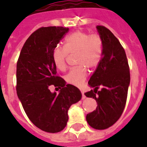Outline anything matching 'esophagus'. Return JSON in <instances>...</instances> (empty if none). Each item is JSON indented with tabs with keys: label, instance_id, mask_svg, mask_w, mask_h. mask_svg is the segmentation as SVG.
I'll list each match as a JSON object with an SVG mask.
<instances>
[{
	"label": "esophagus",
	"instance_id": "obj_1",
	"mask_svg": "<svg viewBox=\"0 0 147 147\" xmlns=\"http://www.w3.org/2000/svg\"><path fill=\"white\" fill-rule=\"evenodd\" d=\"M81 92H82V99H85L86 97H85V94H84V91H82V90H81Z\"/></svg>",
	"mask_w": 147,
	"mask_h": 147
}]
</instances>
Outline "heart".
I'll list each match as a JSON object with an SVG mask.
<instances>
[{"label": "heart", "instance_id": "1", "mask_svg": "<svg viewBox=\"0 0 147 147\" xmlns=\"http://www.w3.org/2000/svg\"><path fill=\"white\" fill-rule=\"evenodd\" d=\"M76 53V64L80 65L71 69L65 76V81L70 85L82 86L87 78V68L93 69L100 63L103 55V41L98 34H89L76 31L67 36L64 47H56L53 51L54 64L59 70L66 69L69 54Z\"/></svg>", "mask_w": 147, "mask_h": 147}]
</instances>
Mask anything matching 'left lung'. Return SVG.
I'll list each match as a JSON object with an SVG mask.
<instances>
[{
  "instance_id": "obj_1",
  "label": "left lung",
  "mask_w": 147,
  "mask_h": 147,
  "mask_svg": "<svg viewBox=\"0 0 147 147\" xmlns=\"http://www.w3.org/2000/svg\"><path fill=\"white\" fill-rule=\"evenodd\" d=\"M103 41V55L88 82L94 90L85 93L94 98L96 110L87 114L86 121L96 130H105L118 121L125 107L130 85V68L125 51L117 37L104 26H97ZM102 87L100 91L97 89Z\"/></svg>"
}]
</instances>
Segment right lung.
I'll return each mask as SVG.
<instances>
[{
  "label": "right lung",
  "instance_id": "add662e5",
  "mask_svg": "<svg viewBox=\"0 0 147 147\" xmlns=\"http://www.w3.org/2000/svg\"><path fill=\"white\" fill-rule=\"evenodd\" d=\"M68 31L63 26L39 28L26 40L17 60V96L31 122L48 133L63 130L69 107L82 99L78 88L65 85L57 76L53 59V49ZM50 86L59 88L60 93H52Z\"/></svg>",
  "mask_w": 147,
  "mask_h": 147
}]
</instances>
